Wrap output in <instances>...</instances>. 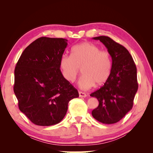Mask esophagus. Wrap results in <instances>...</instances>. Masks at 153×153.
<instances>
[{
  "mask_svg": "<svg viewBox=\"0 0 153 153\" xmlns=\"http://www.w3.org/2000/svg\"><path fill=\"white\" fill-rule=\"evenodd\" d=\"M79 97H81V98H85L87 97V95L86 93L81 92V91H79Z\"/></svg>",
  "mask_w": 153,
  "mask_h": 153,
  "instance_id": "34e87169",
  "label": "esophagus"
}]
</instances>
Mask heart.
Wrapping results in <instances>:
<instances>
[{
    "mask_svg": "<svg viewBox=\"0 0 153 153\" xmlns=\"http://www.w3.org/2000/svg\"><path fill=\"white\" fill-rule=\"evenodd\" d=\"M59 66L63 77L69 82L76 80L81 69L79 86L86 90L105 83L110 76L112 60L108 51H100L93 43L82 42L72 47L71 56H61Z\"/></svg>",
    "mask_w": 153,
    "mask_h": 153,
    "instance_id": "obj_1",
    "label": "heart"
}]
</instances>
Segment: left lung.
Wrapping results in <instances>:
<instances>
[{"mask_svg": "<svg viewBox=\"0 0 153 153\" xmlns=\"http://www.w3.org/2000/svg\"><path fill=\"white\" fill-rule=\"evenodd\" d=\"M93 39L100 40L107 47L112 58V67L104 85L90 94L99 102L92 115L102 123H115L132 108L138 88L136 67L129 51L120 44L105 36Z\"/></svg>", "mask_w": 153, "mask_h": 153, "instance_id": "left-lung-1", "label": "left lung"}]
</instances>
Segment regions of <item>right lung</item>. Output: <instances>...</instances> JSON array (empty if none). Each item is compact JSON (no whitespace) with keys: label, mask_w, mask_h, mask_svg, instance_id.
Masks as SVG:
<instances>
[{"label":"right lung","mask_w":153,"mask_h":153,"mask_svg":"<svg viewBox=\"0 0 153 153\" xmlns=\"http://www.w3.org/2000/svg\"><path fill=\"white\" fill-rule=\"evenodd\" d=\"M67 45L64 38H39L25 48L16 64L13 90L19 108L37 126L60 122L69 102L79 97L59 66Z\"/></svg>","instance_id":"right-lung-1"}]
</instances>
